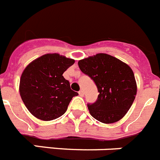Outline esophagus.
<instances>
[{"label": "esophagus", "mask_w": 160, "mask_h": 160, "mask_svg": "<svg viewBox=\"0 0 160 160\" xmlns=\"http://www.w3.org/2000/svg\"><path fill=\"white\" fill-rule=\"evenodd\" d=\"M78 94H79V95L81 96V97H83V96H84V91H83L82 90H79Z\"/></svg>", "instance_id": "obj_1"}]
</instances>
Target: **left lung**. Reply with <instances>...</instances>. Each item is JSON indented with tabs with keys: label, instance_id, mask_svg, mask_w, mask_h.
<instances>
[{
	"label": "left lung",
	"instance_id": "1",
	"mask_svg": "<svg viewBox=\"0 0 160 160\" xmlns=\"http://www.w3.org/2000/svg\"><path fill=\"white\" fill-rule=\"evenodd\" d=\"M83 73L97 86L99 94L88 104L90 114L103 123H114L124 117L137 93L135 75L128 64L107 53H97L78 61Z\"/></svg>",
	"mask_w": 160,
	"mask_h": 160
}]
</instances>
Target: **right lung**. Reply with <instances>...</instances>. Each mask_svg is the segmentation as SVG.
Here are the masks:
<instances>
[{
    "instance_id": "add662e5",
    "label": "right lung",
    "mask_w": 160,
    "mask_h": 160,
    "mask_svg": "<svg viewBox=\"0 0 160 160\" xmlns=\"http://www.w3.org/2000/svg\"><path fill=\"white\" fill-rule=\"evenodd\" d=\"M74 62L58 53H47L25 67L20 79V95L33 116L50 121L65 114L72 98L78 95L62 75Z\"/></svg>"
}]
</instances>
